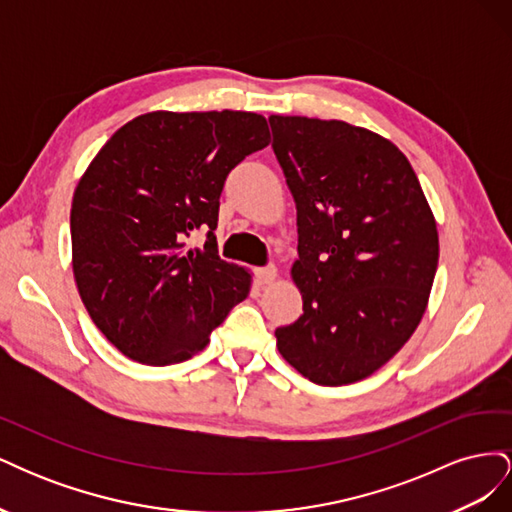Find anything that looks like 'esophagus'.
Segmentation results:
<instances>
[{"label": "esophagus", "instance_id": "34e87169", "mask_svg": "<svg viewBox=\"0 0 512 512\" xmlns=\"http://www.w3.org/2000/svg\"><path fill=\"white\" fill-rule=\"evenodd\" d=\"M275 277H277V269H275L273 265L256 269V280H258V284H262V286L275 282Z\"/></svg>", "mask_w": 512, "mask_h": 512}]
</instances>
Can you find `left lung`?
Here are the masks:
<instances>
[{"instance_id": "1", "label": "left lung", "mask_w": 512, "mask_h": 512, "mask_svg": "<svg viewBox=\"0 0 512 512\" xmlns=\"http://www.w3.org/2000/svg\"><path fill=\"white\" fill-rule=\"evenodd\" d=\"M297 203L292 280L303 314L275 329L284 359L322 386L374 374L421 322L438 269V228L408 158L346 121L269 117Z\"/></svg>"}]
</instances>
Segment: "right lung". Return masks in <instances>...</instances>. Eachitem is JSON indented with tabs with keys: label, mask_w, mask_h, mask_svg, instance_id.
Segmentation results:
<instances>
[{
	"label": "right lung",
	"mask_w": 512,
	"mask_h": 512,
	"mask_svg": "<svg viewBox=\"0 0 512 512\" xmlns=\"http://www.w3.org/2000/svg\"><path fill=\"white\" fill-rule=\"evenodd\" d=\"M269 143L256 113L156 111L119 128L85 170L70 211L74 280L132 361H188L250 294V273L220 258L213 230L228 173ZM200 227L206 245L185 251Z\"/></svg>",
	"instance_id": "obj_1"
}]
</instances>
